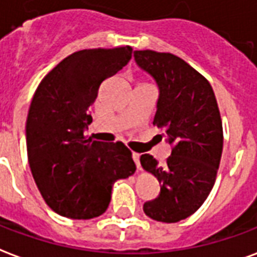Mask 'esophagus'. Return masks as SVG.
I'll return each instance as SVG.
<instances>
[{
  "mask_svg": "<svg viewBox=\"0 0 257 257\" xmlns=\"http://www.w3.org/2000/svg\"><path fill=\"white\" fill-rule=\"evenodd\" d=\"M133 160L136 163L137 168H140V155H138V153H134V152H133Z\"/></svg>",
  "mask_w": 257,
  "mask_h": 257,
  "instance_id": "esophagus-1",
  "label": "esophagus"
}]
</instances>
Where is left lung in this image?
Listing matches in <instances>:
<instances>
[{"label": "left lung", "instance_id": "left-lung-1", "mask_svg": "<svg viewBox=\"0 0 257 257\" xmlns=\"http://www.w3.org/2000/svg\"><path fill=\"white\" fill-rule=\"evenodd\" d=\"M134 60L156 82L153 124L174 145L164 164L151 155L140 159L160 183L159 196L144 204V212L157 222L175 223L203 205L216 179L223 149L218 102L209 82L177 56L136 50Z\"/></svg>", "mask_w": 257, "mask_h": 257}]
</instances>
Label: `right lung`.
<instances>
[{
	"label": "right lung",
	"instance_id": "right-lung-1",
	"mask_svg": "<svg viewBox=\"0 0 257 257\" xmlns=\"http://www.w3.org/2000/svg\"><path fill=\"white\" fill-rule=\"evenodd\" d=\"M133 49H85L60 61L39 83L30 105L26 137L34 181L54 212L93 219L105 212L112 186L136 172L130 149L85 136L89 106L101 83L130 61Z\"/></svg>",
	"mask_w": 257,
	"mask_h": 257
}]
</instances>
